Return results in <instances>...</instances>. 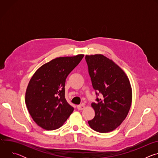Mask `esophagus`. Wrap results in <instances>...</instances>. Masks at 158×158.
<instances>
[{
  "label": "esophagus",
  "instance_id": "34e87169",
  "mask_svg": "<svg viewBox=\"0 0 158 158\" xmlns=\"http://www.w3.org/2000/svg\"><path fill=\"white\" fill-rule=\"evenodd\" d=\"M77 108L78 110H82L85 108V105L84 104H80V105H78L77 106Z\"/></svg>",
  "mask_w": 158,
  "mask_h": 158
}]
</instances>
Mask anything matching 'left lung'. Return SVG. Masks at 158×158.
<instances>
[{
    "label": "left lung",
    "mask_w": 158,
    "mask_h": 158,
    "mask_svg": "<svg viewBox=\"0 0 158 158\" xmlns=\"http://www.w3.org/2000/svg\"><path fill=\"white\" fill-rule=\"evenodd\" d=\"M85 59L93 88L102 95L91 104L95 116L88 124L99 132L112 131L126 119L131 106L129 78L118 65L102 54L86 55Z\"/></svg>",
    "instance_id": "8db88e82"
}]
</instances>
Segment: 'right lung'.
Here are the masks:
<instances>
[{
  "mask_svg": "<svg viewBox=\"0 0 158 158\" xmlns=\"http://www.w3.org/2000/svg\"><path fill=\"white\" fill-rule=\"evenodd\" d=\"M84 54L59 57L35 72L27 85L25 101L34 121L46 130L61 127L74 110L65 98V79Z\"/></svg>",
  "mask_w": 158,
  "mask_h": 158,
  "instance_id": "obj_1",
  "label": "right lung"
}]
</instances>
